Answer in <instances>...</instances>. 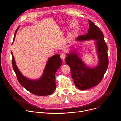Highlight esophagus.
Returning <instances> with one entry per match:
<instances>
[{
  "instance_id": "34e87169",
  "label": "esophagus",
  "mask_w": 121,
  "mask_h": 121,
  "mask_svg": "<svg viewBox=\"0 0 121 121\" xmlns=\"http://www.w3.org/2000/svg\"><path fill=\"white\" fill-rule=\"evenodd\" d=\"M60 57L62 60H64L65 58V53H62L60 55Z\"/></svg>"
}]
</instances>
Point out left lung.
Returning <instances> with one entry per match:
<instances>
[{"instance_id":"left-lung-1","label":"left lung","mask_w":121,"mask_h":121,"mask_svg":"<svg viewBox=\"0 0 121 121\" xmlns=\"http://www.w3.org/2000/svg\"><path fill=\"white\" fill-rule=\"evenodd\" d=\"M89 29L88 33L79 36L76 41L83 42L95 40L98 58L97 65L93 67L88 66L80 57L77 51L73 49L67 54L65 62L69 66L71 76L75 86L80 90L89 89L98 85L102 80L108 66L109 60L107 46L101 30L89 20Z\"/></svg>"}]
</instances>
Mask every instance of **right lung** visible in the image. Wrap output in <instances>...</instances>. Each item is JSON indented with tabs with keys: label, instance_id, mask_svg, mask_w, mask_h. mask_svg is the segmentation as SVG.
Wrapping results in <instances>:
<instances>
[{
	"label": "right lung",
	"instance_id": "add662e5",
	"mask_svg": "<svg viewBox=\"0 0 121 121\" xmlns=\"http://www.w3.org/2000/svg\"><path fill=\"white\" fill-rule=\"evenodd\" d=\"M19 27L15 31L12 43ZM11 55L13 69L18 81L23 87L37 96L50 95L55 91L56 88L55 74L62 63L59 55H55L48 59L42 77L37 79H30L24 76L16 65L12 52Z\"/></svg>",
	"mask_w": 121,
	"mask_h": 121
}]
</instances>
